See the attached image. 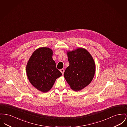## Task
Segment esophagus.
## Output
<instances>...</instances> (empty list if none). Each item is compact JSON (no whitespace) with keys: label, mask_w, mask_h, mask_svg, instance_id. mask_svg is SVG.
<instances>
[{"label":"esophagus","mask_w":127,"mask_h":127,"mask_svg":"<svg viewBox=\"0 0 127 127\" xmlns=\"http://www.w3.org/2000/svg\"><path fill=\"white\" fill-rule=\"evenodd\" d=\"M60 72H61V73H62V74H64V72L65 70H64V68H62V69H61L60 70Z\"/></svg>","instance_id":"obj_1"}]
</instances>
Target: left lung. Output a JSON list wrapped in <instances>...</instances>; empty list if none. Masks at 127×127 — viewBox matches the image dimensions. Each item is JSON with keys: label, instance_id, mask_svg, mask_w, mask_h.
Returning <instances> with one entry per match:
<instances>
[{"label": "left lung", "instance_id": "1", "mask_svg": "<svg viewBox=\"0 0 127 127\" xmlns=\"http://www.w3.org/2000/svg\"><path fill=\"white\" fill-rule=\"evenodd\" d=\"M69 65L64 76L70 88L81 91L92 81L95 72V64L92 55L86 49L78 48L67 51Z\"/></svg>", "mask_w": 127, "mask_h": 127}]
</instances>
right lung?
Wrapping results in <instances>:
<instances>
[{
  "label": "right lung",
  "mask_w": 127,
  "mask_h": 127,
  "mask_svg": "<svg viewBox=\"0 0 127 127\" xmlns=\"http://www.w3.org/2000/svg\"><path fill=\"white\" fill-rule=\"evenodd\" d=\"M52 56L51 48H38L32 54L26 65V74L29 82L43 93L50 91L56 79L62 75L57 69Z\"/></svg>",
  "instance_id": "add662e5"
}]
</instances>
